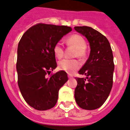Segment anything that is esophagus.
<instances>
[{
	"instance_id": "esophagus-1",
	"label": "esophagus",
	"mask_w": 130,
	"mask_h": 130,
	"mask_svg": "<svg viewBox=\"0 0 130 130\" xmlns=\"http://www.w3.org/2000/svg\"><path fill=\"white\" fill-rule=\"evenodd\" d=\"M73 75H70V74H68V78H73Z\"/></svg>"
}]
</instances>
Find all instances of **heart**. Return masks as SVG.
I'll return each instance as SVG.
<instances>
[{
    "label": "heart",
    "mask_w": 130,
    "mask_h": 130,
    "mask_svg": "<svg viewBox=\"0 0 130 130\" xmlns=\"http://www.w3.org/2000/svg\"><path fill=\"white\" fill-rule=\"evenodd\" d=\"M66 43L68 46H72L75 47L73 57H78L80 59H85L87 55L86 42L82 35L79 34H73L69 36L66 39ZM53 52L55 56L57 59H61L64 55V48L60 43L55 44L53 48ZM80 64L78 60L76 59H63L59 63V68L60 70L66 71V73H74L76 70L80 68Z\"/></svg>",
    "instance_id": "heart-1"
}]
</instances>
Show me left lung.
Masks as SVG:
<instances>
[{
  "instance_id": "1",
  "label": "left lung",
  "mask_w": 130,
  "mask_h": 130,
  "mask_svg": "<svg viewBox=\"0 0 130 130\" xmlns=\"http://www.w3.org/2000/svg\"><path fill=\"white\" fill-rule=\"evenodd\" d=\"M74 29L90 42V54L78 73L86 76L75 77L77 86L75 99L80 108L92 110L100 108L106 101L113 86V56L109 42L104 35L88 26Z\"/></svg>"
}]
</instances>
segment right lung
Here are the masks:
<instances>
[{
	"instance_id": "1",
	"label": "right lung",
	"mask_w": 130,
	"mask_h": 130,
	"mask_svg": "<svg viewBox=\"0 0 130 130\" xmlns=\"http://www.w3.org/2000/svg\"><path fill=\"white\" fill-rule=\"evenodd\" d=\"M71 27L39 23L26 31L19 42L17 71L18 85L30 106L44 111L55 106L60 88L68 80L66 72L51 74L57 67L53 46Z\"/></svg>"
}]
</instances>
